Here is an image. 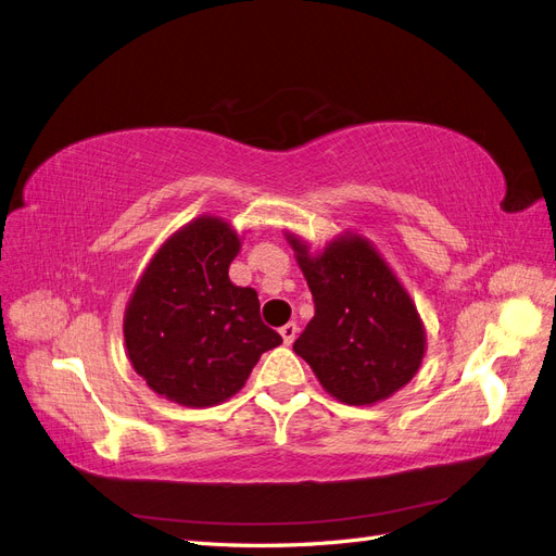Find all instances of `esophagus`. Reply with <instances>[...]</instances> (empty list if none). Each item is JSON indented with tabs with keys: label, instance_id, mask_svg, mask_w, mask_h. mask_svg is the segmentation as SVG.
Wrapping results in <instances>:
<instances>
[{
	"label": "esophagus",
	"instance_id": "34e87169",
	"mask_svg": "<svg viewBox=\"0 0 556 556\" xmlns=\"http://www.w3.org/2000/svg\"><path fill=\"white\" fill-rule=\"evenodd\" d=\"M296 331H299L296 323H288V325H285V327H280V336H282V341H285V345H290V343H294V339H296Z\"/></svg>",
	"mask_w": 556,
	"mask_h": 556
}]
</instances>
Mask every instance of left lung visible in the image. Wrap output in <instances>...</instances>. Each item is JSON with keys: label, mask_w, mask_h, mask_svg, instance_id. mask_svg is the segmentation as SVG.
Returning <instances> with one entry per match:
<instances>
[{"label": "left lung", "mask_w": 556, "mask_h": 556, "mask_svg": "<svg viewBox=\"0 0 556 556\" xmlns=\"http://www.w3.org/2000/svg\"><path fill=\"white\" fill-rule=\"evenodd\" d=\"M315 301V317L294 341L319 384L348 406H371L417 374L427 336L410 294L378 250L357 233L319 255L288 233Z\"/></svg>", "instance_id": "1"}]
</instances>
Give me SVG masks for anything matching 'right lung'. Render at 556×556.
<instances>
[{
	"label": "right lung",
	"mask_w": 556,
	"mask_h": 556,
	"mask_svg": "<svg viewBox=\"0 0 556 556\" xmlns=\"http://www.w3.org/2000/svg\"><path fill=\"white\" fill-rule=\"evenodd\" d=\"M239 250L237 231L201 215L155 252L127 304L123 331L134 371L180 406L233 396L262 352L282 343L262 323L257 292L229 280Z\"/></svg>",
	"instance_id": "1"
}]
</instances>
